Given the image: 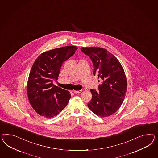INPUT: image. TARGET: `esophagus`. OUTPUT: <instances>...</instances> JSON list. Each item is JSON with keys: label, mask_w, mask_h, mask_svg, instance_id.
Instances as JSON below:
<instances>
[{"label": "esophagus", "mask_w": 158, "mask_h": 158, "mask_svg": "<svg viewBox=\"0 0 158 158\" xmlns=\"http://www.w3.org/2000/svg\"><path fill=\"white\" fill-rule=\"evenodd\" d=\"M81 91H82V90H79V91H77V90H73V92L74 93H75V94H77V93H81Z\"/></svg>", "instance_id": "esophagus-1"}]
</instances>
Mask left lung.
<instances>
[{
    "label": "left lung",
    "instance_id": "1",
    "mask_svg": "<svg viewBox=\"0 0 158 158\" xmlns=\"http://www.w3.org/2000/svg\"><path fill=\"white\" fill-rule=\"evenodd\" d=\"M81 51L92 60L93 74L102 80L99 91L90 90L92 99L87 106L101 117L115 113L121 106L127 89L124 69L114 56L99 47H81Z\"/></svg>",
    "mask_w": 158,
    "mask_h": 158
}]
</instances>
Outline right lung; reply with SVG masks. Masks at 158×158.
<instances>
[{
    "mask_svg": "<svg viewBox=\"0 0 158 158\" xmlns=\"http://www.w3.org/2000/svg\"><path fill=\"white\" fill-rule=\"evenodd\" d=\"M77 48L66 46L42 53L31 68L27 94L31 106L39 115L51 118L67 105L71 94L53 85L59 79L61 65L74 55Z\"/></svg>",
    "mask_w": 158,
    "mask_h": 158,
    "instance_id": "1",
    "label": "right lung"
}]
</instances>
